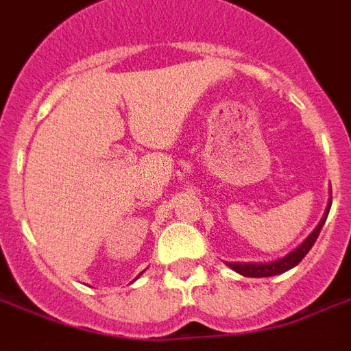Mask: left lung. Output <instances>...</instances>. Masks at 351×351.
Returning <instances> with one entry per match:
<instances>
[{
    "mask_svg": "<svg viewBox=\"0 0 351 351\" xmlns=\"http://www.w3.org/2000/svg\"><path fill=\"white\" fill-rule=\"evenodd\" d=\"M330 205H332V196H330L328 207H326V210H324L323 218H321V221L317 223V227L312 230V234H310L303 243L299 245V247H295L292 252L283 256V258L276 259V261H269V263H227V265H229L230 269L234 270V272L245 276V278H270V276L283 274V272H287V270L294 269L295 265H298L304 256L308 254V250L314 247L319 232H321L324 221H326V216H328L330 213Z\"/></svg>",
    "mask_w": 351,
    "mask_h": 351,
    "instance_id": "left-lung-1",
    "label": "left lung"
}]
</instances>
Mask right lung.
I'll return each mask as SVG.
<instances>
[{
	"label": "right lung",
	"mask_w": 351,
	"mask_h": 351,
	"mask_svg": "<svg viewBox=\"0 0 351 351\" xmlns=\"http://www.w3.org/2000/svg\"><path fill=\"white\" fill-rule=\"evenodd\" d=\"M135 279H136V278H135Z\"/></svg>",
	"instance_id": "add662e5"
}]
</instances>
